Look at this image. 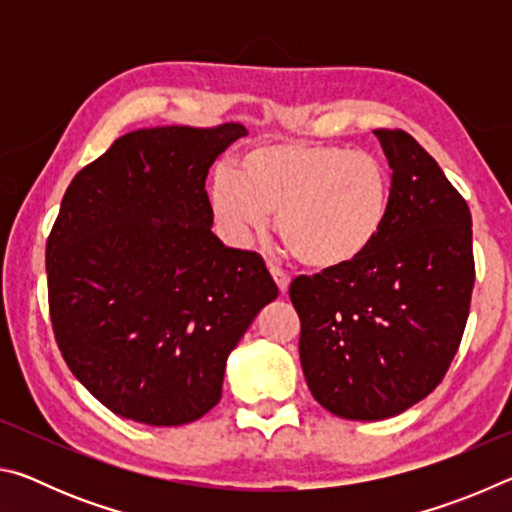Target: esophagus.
Returning a JSON list of instances; mask_svg holds the SVG:
<instances>
[{"label":"esophagus","mask_w":512,"mask_h":512,"mask_svg":"<svg viewBox=\"0 0 512 512\" xmlns=\"http://www.w3.org/2000/svg\"><path fill=\"white\" fill-rule=\"evenodd\" d=\"M271 275H273V280H275V284H277V289H280V293L284 296V293L289 291V284H291L289 275L282 273L280 268H275V266H271Z\"/></svg>","instance_id":"1"}]
</instances>
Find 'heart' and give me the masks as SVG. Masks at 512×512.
Masks as SVG:
<instances>
[{"instance_id":"obj_1","label":"heart","mask_w":512,"mask_h":512,"mask_svg":"<svg viewBox=\"0 0 512 512\" xmlns=\"http://www.w3.org/2000/svg\"><path fill=\"white\" fill-rule=\"evenodd\" d=\"M391 210L386 164L334 144H257L237 160L235 173L219 171L210 187V212L230 246H248L277 214L284 244L318 273L361 262L384 235Z\"/></svg>"}]
</instances>
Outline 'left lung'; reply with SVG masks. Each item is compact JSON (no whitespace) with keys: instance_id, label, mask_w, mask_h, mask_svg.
<instances>
[{"instance_id":"1","label":"left lung","mask_w":512,"mask_h":512,"mask_svg":"<svg viewBox=\"0 0 512 512\" xmlns=\"http://www.w3.org/2000/svg\"><path fill=\"white\" fill-rule=\"evenodd\" d=\"M393 210L375 248L339 273L300 275V363L320 406L386 420L424 400L461 345L474 287L472 214L438 162L404 131H375Z\"/></svg>"}]
</instances>
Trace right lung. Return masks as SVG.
<instances>
[{
	"instance_id": "add662e5",
	"label": "right lung",
	"mask_w": 512,
	"mask_h": 512,
	"mask_svg": "<svg viewBox=\"0 0 512 512\" xmlns=\"http://www.w3.org/2000/svg\"><path fill=\"white\" fill-rule=\"evenodd\" d=\"M241 124L128 133L76 173L47 239L49 311L74 377L121 418L178 427L221 400L225 363L277 287L212 232L207 171Z\"/></svg>"
}]
</instances>
